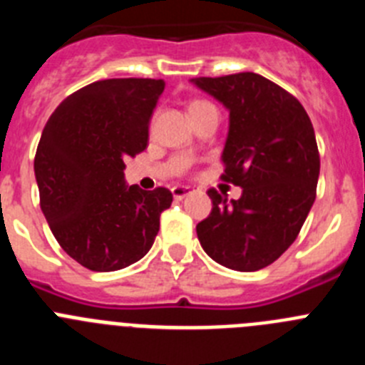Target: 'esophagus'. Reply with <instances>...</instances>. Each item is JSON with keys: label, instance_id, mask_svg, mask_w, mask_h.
Wrapping results in <instances>:
<instances>
[{"label": "esophagus", "instance_id": "obj_1", "mask_svg": "<svg viewBox=\"0 0 365 365\" xmlns=\"http://www.w3.org/2000/svg\"><path fill=\"white\" fill-rule=\"evenodd\" d=\"M193 192V188H190V186H173L172 188V193H173V199H177V201H180V199H185L186 195H190V193Z\"/></svg>", "mask_w": 365, "mask_h": 365}]
</instances>
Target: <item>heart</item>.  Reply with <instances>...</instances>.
Returning <instances> with one entry per match:
<instances>
[{
    "instance_id": "b5f03b06",
    "label": "heart",
    "mask_w": 365,
    "mask_h": 365,
    "mask_svg": "<svg viewBox=\"0 0 365 365\" xmlns=\"http://www.w3.org/2000/svg\"><path fill=\"white\" fill-rule=\"evenodd\" d=\"M202 106H212V104H208V102H205V100H193L192 104H190V109L202 108Z\"/></svg>"
}]
</instances>
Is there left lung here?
<instances>
[{
    "label": "left lung",
    "instance_id": "left-lung-1",
    "mask_svg": "<svg viewBox=\"0 0 365 365\" xmlns=\"http://www.w3.org/2000/svg\"><path fill=\"white\" fill-rule=\"evenodd\" d=\"M192 82L230 111L221 177L243 188L237 201L208 190L201 247L232 270L265 269L294 243L316 199L320 153L311 118L296 96L261 74Z\"/></svg>",
    "mask_w": 365,
    "mask_h": 365
}]
</instances>
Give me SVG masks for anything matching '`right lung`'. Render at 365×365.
<instances>
[{"instance_id": "1", "label": "right lung", "mask_w": 365, "mask_h": 365, "mask_svg": "<svg viewBox=\"0 0 365 365\" xmlns=\"http://www.w3.org/2000/svg\"><path fill=\"white\" fill-rule=\"evenodd\" d=\"M163 80H98L54 109L34 157L40 206L60 247L95 272L130 267L148 254L168 188L128 186L124 160L146 150Z\"/></svg>"}]
</instances>
